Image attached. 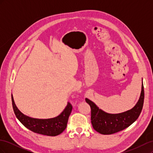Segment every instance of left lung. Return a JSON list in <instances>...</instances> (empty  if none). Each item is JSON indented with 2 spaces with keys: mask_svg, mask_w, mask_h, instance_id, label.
<instances>
[{
  "mask_svg": "<svg viewBox=\"0 0 153 153\" xmlns=\"http://www.w3.org/2000/svg\"><path fill=\"white\" fill-rule=\"evenodd\" d=\"M144 89L143 82L140 98L138 102L131 110L121 114H111L105 112L100 109L92 101L86 98L85 101L91 106V123L96 131L103 135H110L122 131L135 122L142 112Z\"/></svg>",
  "mask_w": 153,
  "mask_h": 153,
  "instance_id": "left-lung-1",
  "label": "left lung"
}]
</instances>
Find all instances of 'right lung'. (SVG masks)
Returning a JSON list of instances; mask_svg holds the SVG:
<instances>
[{"label":"right lung","mask_w":153,"mask_h":153,"mask_svg":"<svg viewBox=\"0 0 153 153\" xmlns=\"http://www.w3.org/2000/svg\"><path fill=\"white\" fill-rule=\"evenodd\" d=\"M11 100L14 112L20 122L30 131L47 136H57L63 132L66 128L68 118L73 108L71 104L68 102L63 112L56 117L48 119H35L27 116L18 110L12 94Z\"/></svg>","instance_id":"right-lung-1"}]
</instances>
